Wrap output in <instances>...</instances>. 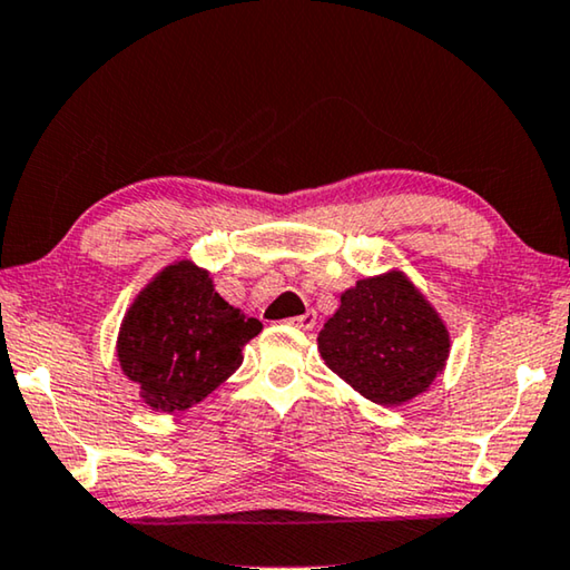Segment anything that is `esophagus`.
<instances>
[{"mask_svg":"<svg viewBox=\"0 0 570 570\" xmlns=\"http://www.w3.org/2000/svg\"><path fill=\"white\" fill-rule=\"evenodd\" d=\"M315 321H318V315H315L313 311L297 315V318H291V326L295 328H303V331H311L315 326Z\"/></svg>","mask_w":570,"mask_h":570,"instance_id":"34e87169","label":"esophagus"}]
</instances>
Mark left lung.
Wrapping results in <instances>:
<instances>
[{
    "mask_svg": "<svg viewBox=\"0 0 570 570\" xmlns=\"http://www.w3.org/2000/svg\"><path fill=\"white\" fill-rule=\"evenodd\" d=\"M328 370L376 405H405L443 372L451 336L405 273L364 277L318 334Z\"/></svg>",
    "mask_w": 570,
    "mask_h": 570,
    "instance_id": "left-lung-1",
    "label": "left lung"
}]
</instances>
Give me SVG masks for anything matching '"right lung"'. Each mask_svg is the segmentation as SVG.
Wrapping results in <instances>:
<instances>
[{
    "mask_svg": "<svg viewBox=\"0 0 570 570\" xmlns=\"http://www.w3.org/2000/svg\"><path fill=\"white\" fill-rule=\"evenodd\" d=\"M262 331L214 291L194 262H173L135 297L117 338L119 366L145 405L188 410L239 370L242 348Z\"/></svg>",
    "mask_w": 570,
    "mask_h": 570,
    "instance_id": "add662e5",
    "label": "right lung"
}]
</instances>
